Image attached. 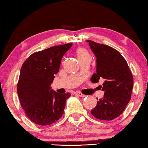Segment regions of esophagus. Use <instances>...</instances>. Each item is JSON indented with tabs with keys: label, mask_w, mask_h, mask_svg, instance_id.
<instances>
[{
	"label": "esophagus",
	"mask_w": 148,
	"mask_h": 148,
	"mask_svg": "<svg viewBox=\"0 0 148 148\" xmlns=\"http://www.w3.org/2000/svg\"><path fill=\"white\" fill-rule=\"evenodd\" d=\"M76 94L77 95H78L79 97H86V95H85L82 94V93L81 92H79V91H76Z\"/></svg>",
	"instance_id": "esophagus-1"
}]
</instances>
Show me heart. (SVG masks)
Returning a JSON list of instances; mask_svg holds the SVG:
<instances>
[{
  "label": "heart",
  "mask_w": 148,
  "mask_h": 148,
  "mask_svg": "<svg viewBox=\"0 0 148 148\" xmlns=\"http://www.w3.org/2000/svg\"><path fill=\"white\" fill-rule=\"evenodd\" d=\"M76 55L79 60L82 59V58H86V57H90V54H89L88 51H87L86 49L82 48V47L77 49Z\"/></svg>",
  "instance_id": "heart-1"
}]
</instances>
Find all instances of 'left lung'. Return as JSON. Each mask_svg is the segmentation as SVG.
Segmentation results:
<instances>
[{"instance_id":"obj_1","label":"left lung","mask_w":148,"mask_h":148,"mask_svg":"<svg viewBox=\"0 0 148 148\" xmlns=\"http://www.w3.org/2000/svg\"><path fill=\"white\" fill-rule=\"evenodd\" d=\"M96 57V73L91 80L97 83L103 78V97L97 101L91 114L102 121H111L123 113L131 99L134 79L132 74L121 53L106 45L86 40ZM97 99H98V98Z\"/></svg>"}]
</instances>
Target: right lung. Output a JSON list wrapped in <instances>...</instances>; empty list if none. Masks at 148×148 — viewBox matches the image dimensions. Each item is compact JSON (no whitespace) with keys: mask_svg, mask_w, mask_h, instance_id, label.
Here are the masks:
<instances>
[{"mask_svg":"<svg viewBox=\"0 0 148 148\" xmlns=\"http://www.w3.org/2000/svg\"><path fill=\"white\" fill-rule=\"evenodd\" d=\"M72 46L68 43L33 53L21 68L18 97L28 119L37 125H51L64 113L66 101L71 95L56 92L51 85L63 56Z\"/></svg>","mask_w":148,"mask_h":148,"instance_id":"right-lung-1","label":"right lung"}]
</instances>
